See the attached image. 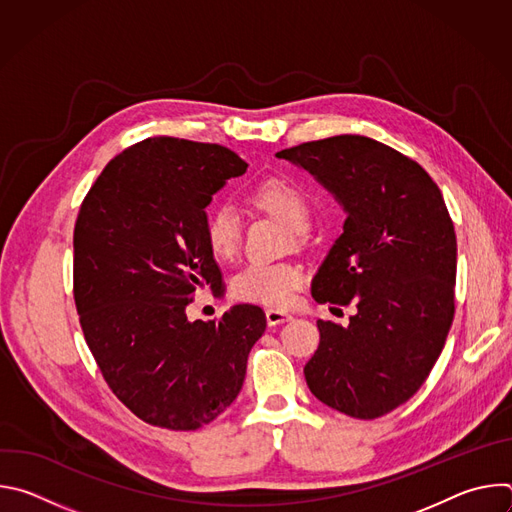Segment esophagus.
Masks as SVG:
<instances>
[{"label":"esophagus","mask_w":512,"mask_h":512,"mask_svg":"<svg viewBox=\"0 0 512 512\" xmlns=\"http://www.w3.org/2000/svg\"><path fill=\"white\" fill-rule=\"evenodd\" d=\"M265 318H267V324H269V326H277V324L289 322V320H291V314L281 312V310H267V312H265Z\"/></svg>","instance_id":"34e87169"}]
</instances>
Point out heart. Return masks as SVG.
I'll use <instances>...</instances> for the list:
<instances>
[{
  "label": "heart",
  "instance_id": "heart-1",
  "mask_svg": "<svg viewBox=\"0 0 512 512\" xmlns=\"http://www.w3.org/2000/svg\"><path fill=\"white\" fill-rule=\"evenodd\" d=\"M249 198L294 233H304L310 227V200L294 182L283 178L263 180L251 190ZM204 241L216 259L229 261L237 255L241 245V218L233 206L218 204L208 210L204 218ZM304 279L306 273L300 263L253 261L233 277L231 291L237 300L279 308L291 300Z\"/></svg>",
  "mask_w": 512,
  "mask_h": 512
}]
</instances>
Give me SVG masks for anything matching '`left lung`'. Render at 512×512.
Instances as JSON below:
<instances>
[{
  "instance_id": "left-lung-1",
  "label": "left lung",
  "mask_w": 512,
  "mask_h": 512,
  "mask_svg": "<svg viewBox=\"0 0 512 512\" xmlns=\"http://www.w3.org/2000/svg\"><path fill=\"white\" fill-rule=\"evenodd\" d=\"M275 156L308 170L346 212L312 296L338 306L354 300L356 314L346 328L318 320L306 383L340 413L381 417L419 391L454 320L458 247L444 196L417 162L364 135Z\"/></svg>"
}]
</instances>
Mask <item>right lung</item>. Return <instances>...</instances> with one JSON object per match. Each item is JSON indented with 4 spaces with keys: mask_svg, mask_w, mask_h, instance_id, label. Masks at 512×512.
Wrapping results in <instances>:
<instances>
[{
    "mask_svg": "<svg viewBox=\"0 0 512 512\" xmlns=\"http://www.w3.org/2000/svg\"><path fill=\"white\" fill-rule=\"evenodd\" d=\"M247 172L218 143L150 137L115 156L75 225V304L85 340L117 399L150 425L192 431L239 395L265 332L261 308L188 322L200 285L223 275L204 241V208Z\"/></svg>",
    "mask_w": 512,
    "mask_h": 512,
    "instance_id": "1",
    "label": "right lung"
}]
</instances>
